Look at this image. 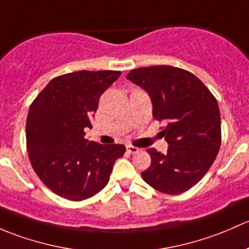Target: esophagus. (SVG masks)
I'll return each instance as SVG.
<instances>
[{"instance_id":"1","label":"esophagus","mask_w":249,"mask_h":249,"mask_svg":"<svg viewBox=\"0 0 249 249\" xmlns=\"http://www.w3.org/2000/svg\"><path fill=\"white\" fill-rule=\"evenodd\" d=\"M127 151H128V152H129V153H132V155H134V153L139 152V148L135 147V146L128 145V146H127Z\"/></svg>"}]
</instances>
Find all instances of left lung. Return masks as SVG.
I'll list each match as a JSON object with an SVG mask.
<instances>
[{
	"instance_id": "left-lung-1",
	"label": "left lung",
	"mask_w": 249,
	"mask_h": 249,
	"mask_svg": "<svg viewBox=\"0 0 249 249\" xmlns=\"http://www.w3.org/2000/svg\"><path fill=\"white\" fill-rule=\"evenodd\" d=\"M128 80L147 92L152 115L165 122L166 153L147 150L151 165L143 181L165 194L188 191L211 168L220 147L218 103L207 87L189 71L171 66L138 68Z\"/></svg>"
}]
</instances>
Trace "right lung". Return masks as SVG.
<instances>
[{"instance_id":"obj_1","label":"right lung","mask_w":249,"mask_h":249,"mask_svg":"<svg viewBox=\"0 0 249 249\" xmlns=\"http://www.w3.org/2000/svg\"><path fill=\"white\" fill-rule=\"evenodd\" d=\"M119 71H80L53 78L31 104L26 142L33 170L50 191L73 201L96 196L109 182L125 146L85 139L99 98Z\"/></svg>"}]
</instances>
